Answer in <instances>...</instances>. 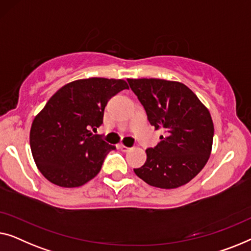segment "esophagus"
Here are the masks:
<instances>
[{
	"label": "esophagus",
	"instance_id": "34e87169",
	"mask_svg": "<svg viewBox=\"0 0 251 251\" xmlns=\"http://www.w3.org/2000/svg\"><path fill=\"white\" fill-rule=\"evenodd\" d=\"M118 149H121V150L123 151V152H127V151H129V150H130V148L124 146V144H119V146H118Z\"/></svg>",
	"mask_w": 251,
	"mask_h": 251
}]
</instances>
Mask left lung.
Masks as SVG:
<instances>
[{"label":"left lung","instance_id":"1","mask_svg":"<svg viewBox=\"0 0 251 251\" xmlns=\"http://www.w3.org/2000/svg\"><path fill=\"white\" fill-rule=\"evenodd\" d=\"M146 109L148 121L164 135L147 149V161L134 172L151 186L175 189L199 174L209 159L214 124L209 110L188 86L159 78L127 79Z\"/></svg>","mask_w":251,"mask_h":251}]
</instances>
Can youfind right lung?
Instances as JSON below:
<instances>
[{
    "instance_id": "obj_1",
    "label": "right lung",
    "mask_w": 251,
    "mask_h": 251,
    "mask_svg": "<svg viewBox=\"0 0 251 251\" xmlns=\"http://www.w3.org/2000/svg\"><path fill=\"white\" fill-rule=\"evenodd\" d=\"M128 89L124 79L101 77L74 80L58 90L31 124V154L48 181L76 188L98 175L114 146L94 135L110 99Z\"/></svg>"
}]
</instances>
